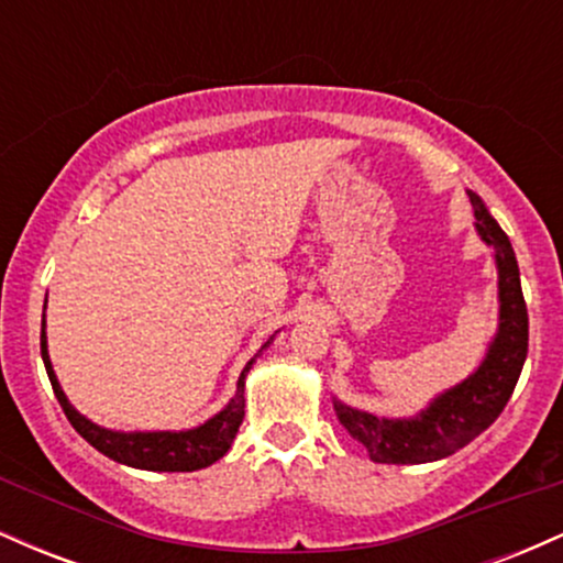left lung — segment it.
Segmentation results:
<instances>
[{"mask_svg":"<svg viewBox=\"0 0 563 563\" xmlns=\"http://www.w3.org/2000/svg\"><path fill=\"white\" fill-rule=\"evenodd\" d=\"M471 206H474L482 241L495 249L497 275H500V328L479 371L455 389L437 397L421 416L410 421H386L371 412L333 402L339 421L344 423L349 434L365 444L376 463H397V466L399 463L402 466L405 463H431L466 448L497 421L525 367L529 318L514 245L500 224L489 217L484 200L474 192H471Z\"/></svg>","mask_w":563,"mask_h":563,"instance_id":"1","label":"left lung"}]
</instances>
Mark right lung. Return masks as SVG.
<instances>
[{
	"instance_id": "1",
	"label": "right lung",
	"mask_w": 563,
	"mask_h": 563,
	"mask_svg": "<svg viewBox=\"0 0 563 563\" xmlns=\"http://www.w3.org/2000/svg\"><path fill=\"white\" fill-rule=\"evenodd\" d=\"M269 344V341H267ZM264 344V346H267ZM42 360L47 367L49 384L60 402L63 412L79 434L92 444L95 450H100L102 455H108L115 463H124L132 468H145V471H198L217 463L224 452L230 450L232 439H235L238 429H241L243 416H245V399H243V386H245V373L251 371L254 360L243 367L241 378H238V391L230 399V405L224 407L219 416L206 421L203 426L190 431H145V434H121V431H108L95 426L92 421L79 416V412L70 407V402L63 394L60 384H57L53 363H49L47 354V335H44V320H42Z\"/></svg>"
}]
</instances>
